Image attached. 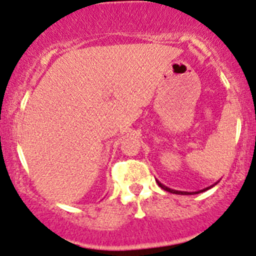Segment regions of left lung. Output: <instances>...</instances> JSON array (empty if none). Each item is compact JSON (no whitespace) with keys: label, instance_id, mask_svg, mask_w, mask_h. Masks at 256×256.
Instances as JSON below:
<instances>
[{"label":"left lung","instance_id":"8db88e82","mask_svg":"<svg viewBox=\"0 0 256 256\" xmlns=\"http://www.w3.org/2000/svg\"><path fill=\"white\" fill-rule=\"evenodd\" d=\"M157 184L160 185V186L162 188L163 190H166V192H172V194H178V195H194V194H198V192H206V190L211 189L212 186H214V185H211V186L206 188V189H204V190H200V192H178V190H173V189H170V188L166 186V185H163L162 182H158V180H157Z\"/></svg>","mask_w":256,"mask_h":256}]
</instances>
